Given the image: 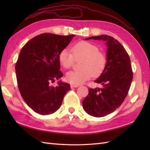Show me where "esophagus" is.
<instances>
[{
    "label": "esophagus",
    "instance_id": "34e87169",
    "mask_svg": "<svg viewBox=\"0 0 150 150\" xmlns=\"http://www.w3.org/2000/svg\"><path fill=\"white\" fill-rule=\"evenodd\" d=\"M70 86H71V88H78L79 86L78 85H75V84H71Z\"/></svg>",
    "mask_w": 150,
    "mask_h": 150
}]
</instances>
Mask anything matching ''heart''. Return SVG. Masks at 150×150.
I'll return each instance as SVG.
<instances>
[{
    "instance_id": "b5f03b06",
    "label": "heart",
    "mask_w": 150,
    "mask_h": 150,
    "mask_svg": "<svg viewBox=\"0 0 150 150\" xmlns=\"http://www.w3.org/2000/svg\"><path fill=\"white\" fill-rule=\"evenodd\" d=\"M98 47L89 42H78L71 47V52L64 49L60 52L59 60L64 68L68 69L73 66L75 60L82 59L79 71H70L66 73V79L69 83L76 85L83 84L91 76H99L104 70L106 58Z\"/></svg>"
}]
</instances>
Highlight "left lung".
<instances>
[{
    "instance_id": "1",
    "label": "left lung",
    "mask_w": 150,
    "mask_h": 150,
    "mask_svg": "<svg viewBox=\"0 0 150 150\" xmlns=\"http://www.w3.org/2000/svg\"><path fill=\"white\" fill-rule=\"evenodd\" d=\"M90 39L106 42V64L103 72L95 81L103 85V88H89L82 106L88 114L102 117L113 112L122 104L129 90L133 72L128 54L117 40L106 35L85 39Z\"/></svg>"
}]
</instances>
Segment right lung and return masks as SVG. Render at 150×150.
<instances>
[{"mask_svg": "<svg viewBox=\"0 0 150 150\" xmlns=\"http://www.w3.org/2000/svg\"><path fill=\"white\" fill-rule=\"evenodd\" d=\"M75 36L40 34L28 41L19 53L15 65L18 87L24 102L35 112L42 115L55 112L71 89L61 81L57 86L51 82L63 76L59 53Z\"/></svg>", "mask_w": 150, "mask_h": 150, "instance_id": "add662e5", "label": "right lung"}]
</instances>
